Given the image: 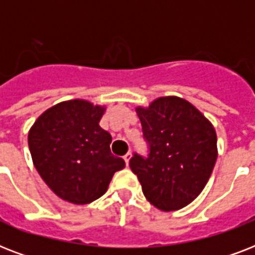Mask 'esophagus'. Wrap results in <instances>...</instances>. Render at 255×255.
Returning a JSON list of instances; mask_svg holds the SVG:
<instances>
[{
  "instance_id": "1",
  "label": "esophagus",
  "mask_w": 255,
  "mask_h": 255,
  "mask_svg": "<svg viewBox=\"0 0 255 255\" xmlns=\"http://www.w3.org/2000/svg\"><path fill=\"white\" fill-rule=\"evenodd\" d=\"M131 152H127V153H126V155H124V161H126V164H127L128 165V163H129V160H131Z\"/></svg>"
}]
</instances>
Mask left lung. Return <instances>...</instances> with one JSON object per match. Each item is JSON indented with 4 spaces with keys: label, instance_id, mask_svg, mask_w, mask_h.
I'll return each instance as SVG.
<instances>
[{
    "label": "left lung",
    "instance_id": "8db88e82",
    "mask_svg": "<svg viewBox=\"0 0 255 255\" xmlns=\"http://www.w3.org/2000/svg\"><path fill=\"white\" fill-rule=\"evenodd\" d=\"M148 157L129 160L148 201L164 212L178 210L205 188L217 160V135L209 120L178 96H163L136 108Z\"/></svg>",
    "mask_w": 255,
    "mask_h": 255
}]
</instances>
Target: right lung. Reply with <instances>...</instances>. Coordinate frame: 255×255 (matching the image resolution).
I'll return each mask as SVG.
<instances>
[{
	"instance_id": "right-lung-1",
	"label": "right lung",
	"mask_w": 255,
	"mask_h": 255,
	"mask_svg": "<svg viewBox=\"0 0 255 255\" xmlns=\"http://www.w3.org/2000/svg\"><path fill=\"white\" fill-rule=\"evenodd\" d=\"M104 111L87 100H67L46 110L30 128L34 167L62 200L77 205L95 201L126 167L111 153V135L99 126Z\"/></svg>"
}]
</instances>
